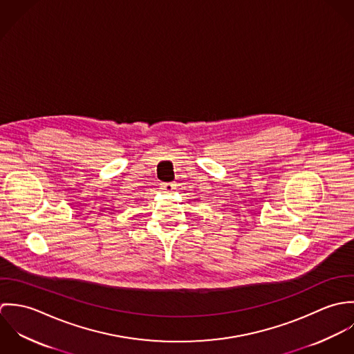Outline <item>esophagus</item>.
<instances>
[{
    "instance_id": "esophagus-1",
    "label": "esophagus",
    "mask_w": 354,
    "mask_h": 354,
    "mask_svg": "<svg viewBox=\"0 0 354 354\" xmlns=\"http://www.w3.org/2000/svg\"><path fill=\"white\" fill-rule=\"evenodd\" d=\"M160 189H162L163 192H166V194H170L173 189H176V185L171 184V183H166V184H162V185H160Z\"/></svg>"
}]
</instances>
